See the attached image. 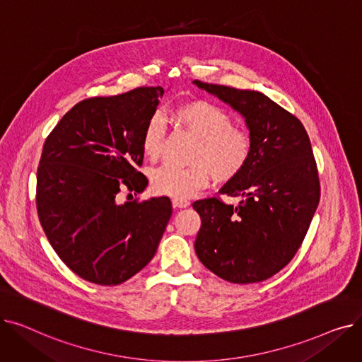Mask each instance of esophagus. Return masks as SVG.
<instances>
[{
  "label": "esophagus",
  "mask_w": 362,
  "mask_h": 362,
  "mask_svg": "<svg viewBox=\"0 0 362 362\" xmlns=\"http://www.w3.org/2000/svg\"><path fill=\"white\" fill-rule=\"evenodd\" d=\"M171 202H173L175 208H185V206L191 204L187 199H183V198H173V199H171Z\"/></svg>",
  "instance_id": "1"
}]
</instances>
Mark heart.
I'll use <instances>...</instances> for the list:
<instances>
[{"label": "heart", "mask_w": 362, "mask_h": 362, "mask_svg": "<svg viewBox=\"0 0 362 362\" xmlns=\"http://www.w3.org/2000/svg\"><path fill=\"white\" fill-rule=\"evenodd\" d=\"M175 122L198 138L187 167L164 164L154 170L151 186L158 195L189 198L205 187L211 176L227 183L235 180L250 164L254 141L245 127L233 124V117L220 105L206 100H189L173 110ZM165 122L152 114L145 124L141 146L144 156L156 161L161 157Z\"/></svg>", "instance_id": "obj_1"}]
</instances>
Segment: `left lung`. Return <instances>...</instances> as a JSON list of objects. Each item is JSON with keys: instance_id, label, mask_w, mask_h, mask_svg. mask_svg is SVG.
<instances>
[{"instance_id": "obj_1", "label": "left lung", "mask_w": 362, "mask_h": 362, "mask_svg": "<svg viewBox=\"0 0 362 362\" xmlns=\"http://www.w3.org/2000/svg\"><path fill=\"white\" fill-rule=\"evenodd\" d=\"M245 117L254 141L250 164L220 194L198 199L195 240L199 261L230 283L270 279L291 262L320 201V180L308 133L292 112L261 92L195 81Z\"/></svg>"}]
</instances>
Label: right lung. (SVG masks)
I'll return each mask as SVG.
<instances>
[{
    "mask_svg": "<svg viewBox=\"0 0 362 362\" xmlns=\"http://www.w3.org/2000/svg\"><path fill=\"white\" fill-rule=\"evenodd\" d=\"M164 89L136 88L76 104L44 144L36 173V210L67 267L83 280L116 286L156 255L171 217L167 197L119 204L142 192L141 146Z\"/></svg>",
    "mask_w": 362,
    "mask_h": 362,
    "instance_id": "right-lung-1",
    "label": "right lung"
}]
</instances>
